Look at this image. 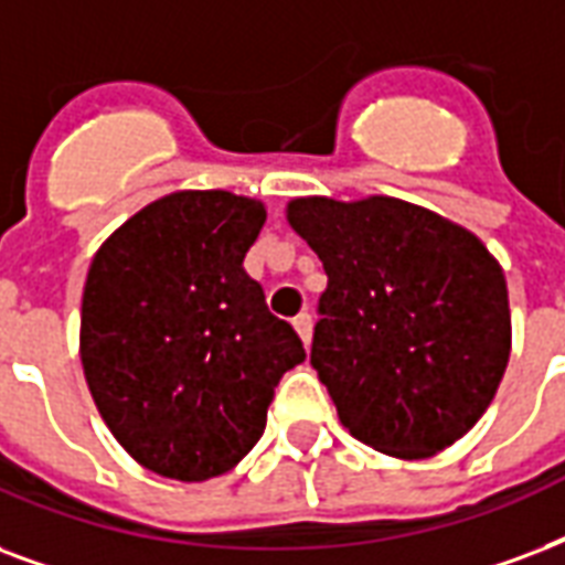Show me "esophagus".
Here are the masks:
<instances>
[{"mask_svg":"<svg viewBox=\"0 0 565 565\" xmlns=\"http://www.w3.org/2000/svg\"><path fill=\"white\" fill-rule=\"evenodd\" d=\"M292 329H296V334H299V338H301V343L308 347V343H311V334H313L311 313H299V317L292 320Z\"/></svg>","mask_w":565,"mask_h":565,"instance_id":"obj_1","label":"esophagus"}]
</instances>
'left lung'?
I'll return each instance as SVG.
<instances>
[{
    "label": "left lung",
    "mask_w": 565,
    "mask_h": 565,
    "mask_svg": "<svg viewBox=\"0 0 565 565\" xmlns=\"http://www.w3.org/2000/svg\"><path fill=\"white\" fill-rule=\"evenodd\" d=\"M284 213L329 275L311 364L340 424L408 462L459 441L510 361L494 254L468 227L391 195L292 198Z\"/></svg>",
    "instance_id": "left-lung-1"
}]
</instances>
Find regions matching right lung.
Instances as JSON below:
<instances>
[{"label": "right lung", "instance_id": "add662e5", "mask_svg": "<svg viewBox=\"0 0 565 565\" xmlns=\"http://www.w3.org/2000/svg\"><path fill=\"white\" fill-rule=\"evenodd\" d=\"M266 204L225 189L150 201L97 248L79 359L94 406L141 468L204 483L260 436L275 385L305 361L243 269Z\"/></svg>", "mask_w": 565, "mask_h": 565}]
</instances>
